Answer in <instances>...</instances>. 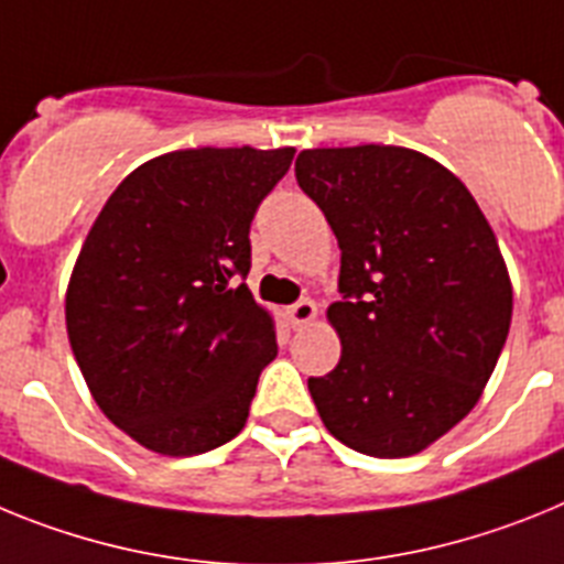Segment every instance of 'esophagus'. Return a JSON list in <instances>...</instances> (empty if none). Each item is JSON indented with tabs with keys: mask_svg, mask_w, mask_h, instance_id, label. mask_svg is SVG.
<instances>
[{
	"mask_svg": "<svg viewBox=\"0 0 564 564\" xmlns=\"http://www.w3.org/2000/svg\"><path fill=\"white\" fill-rule=\"evenodd\" d=\"M286 317H289V326H292V329H303V326H310V323L317 317L315 301L303 297V301H297L295 306H289Z\"/></svg>",
	"mask_w": 564,
	"mask_h": 564,
	"instance_id": "34e87169",
	"label": "esophagus"
}]
</instances>
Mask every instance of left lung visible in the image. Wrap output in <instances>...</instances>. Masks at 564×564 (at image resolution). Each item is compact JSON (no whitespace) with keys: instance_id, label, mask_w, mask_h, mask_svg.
Masks as SVG:
<instances>
[{"instance_id":"1","label":"left lung","mask_w":564,"mask_h":564,"mask_svg":"<svg viewBox=\"0 0 564 564\" xmlns=\"http://www.w3.org/2000/svg\"><path fill=\"white\" fill-rule=\"evenodd\" d=\"M295 175L340 247L343 301L326 317L343 349L310 377L317 414L360 454H420L477 405L506 346L497 235L463 181L409 147L303 150Z\"/></svg>"}]
</instances>
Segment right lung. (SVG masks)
I'll return each mask as SVG.
<instances>
[{
  "instance_id": "right-lung-1",
  "label": "right lung",
  "mask_w": 564,
  "mask_h": 564,
  "mask_svg": "<svg viewBox=\"0 0 564 564\" xmlns=\"http://www.w3.org/2000/svg\"><path fill=\"white\" fill-rule=\"evenodd\" d=\"M295 147H198L144 161L93 221L65 295L70 349L112 425L193 457L247 425L275 317L247 283L249 224Z\"/></svg>"
}]
</instances>
